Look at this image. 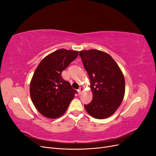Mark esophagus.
Segmentation results:
<instances>
[{
  "instance_id": "1",
  "label": "esophagus",
  "mask_w": 156,
  "mask_h": 156,
  "mask_svg": "<svg viewBox=\"0 0 156 156\" xmlns=\"http://www.w3.org/2000/svg\"><path fill=\"white\" fill-rule=\"evenodd\" d=\"M83 88L82 87H80L79 89L78 90V94L79 95H81V94L83 93Z\"/></svg>"
}]
</instances>
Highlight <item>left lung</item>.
<instances>
[{
    "label": "left lung",
    "instance_id": "obj_1",
    "mask_svg": "<svg viewBox=\"0 0 156 156\" xmlns=\"http://www.w3.org/2000/svg\"><path fill=\"white\" fill-rule=\"evenodd\" d=\"M90 81L92 100L84 108L97 119L112 115L125 94L124 76L119 65L108 53L97 49L79 51Z\"/></svg>",
    "mask_w": 156,
    "mask_h": 156
}]
</instances>
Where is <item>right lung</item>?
<instances>
[{
	"instance_id": "right-lung-1",
	"label": "right lung",
	"mask_w": 156,
	"mask_h": 156,
	"mask_svg": "<svg viewBox=\"0 0 156 156\" xmlns=\"http://www.w3.org/2000/svg\"><path fill=\"white\" fill-rule=\"evenodd\" d=\"M77 51L60 49L46 56L37 66L30 84V95L41 115L55 119L64 115L76 90L61 75L77 57Z\"/></svg>"
}]
</instances>
